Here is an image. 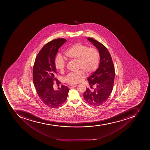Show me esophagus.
Here are the masks:
<instances>
[{
    "label": "esophagus",
    "mask_w": 150,
    "mask_h": 150,
    "mask_svg": "<svg viewBox=\"0 0 150 150\" xmlns=\"http://www.w3.org/2000/svg\"><path fill=\"white\" fill-rule=\"evenodd\" d=\"M77 86H78L77 85H69V87L72 88L73 87H76Z\"/></svg>",
    "instance_id": "obj_1"
}]
</instances>
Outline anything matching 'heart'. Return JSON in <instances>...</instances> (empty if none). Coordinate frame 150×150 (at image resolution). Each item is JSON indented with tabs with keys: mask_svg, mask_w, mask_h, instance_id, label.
Masks as SVG:
<instances>
[{
	"mask_svg": "<svg viewBox=\"0 0 150 150\" xmlns=\"http://www.w3.org/2000/svg\"><path fill=\"white\" fill-rule=\"evenodd\" d=\"M64 57L70 60H77V72L70 73L65 77L64 80L69 84H76L83 80L85 73L91 74L98 68L100 62V54L95 48L81 44H76L69 47L64 52ZM54 65L56 69L63 73L66 67V63L62 56L55 58Z\"/></svg>",
	"mask_w": 150,
	"mask_h": 150,
	"instance_id": "obj_1",
	"label": "heart"
}]
</instances>
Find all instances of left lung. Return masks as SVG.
<instances>
[{
	"mask_svg": "<svg viewBox=\"0 0 150 150\" xmlns=\"http://www.w3.org/2000/svg\"><path fill=\"white\" fill-rule=\"evenodd\" d=\"M88 39L97 47L100 54V64L98 69L88 78L91 88H87L84 92V99L90 105L98 106L103 105L111 95L115 77V66L108 49L101 42L92 38Z\"/></svg>",
	"mask_w": 150,
	"mask_h": 150,
	"instance_id": "obj_1",
	"label": "left lung"
}]
</instances>
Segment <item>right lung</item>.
<instances>
[{
  "label": "right lung",
  "mask_w": 150,
  "mask_h": 150,
  "mask_svg": "<svg viewBox=\"0 0 150 150\" xmlns=\"http://www.w3.org/2000/svg\"><path fill=\"white\" fill-rule=\"evenodd\" d=\"M66 41L64 38H57L47 43L38 53L33 66V83L37 94L45 105L52 108H59L65 103L69 90L63 85L58 91L53 88L54 81L58 82L55 78L56 55Z\"/></svg>",
  "instance_id": "1"
}]
</instances>
